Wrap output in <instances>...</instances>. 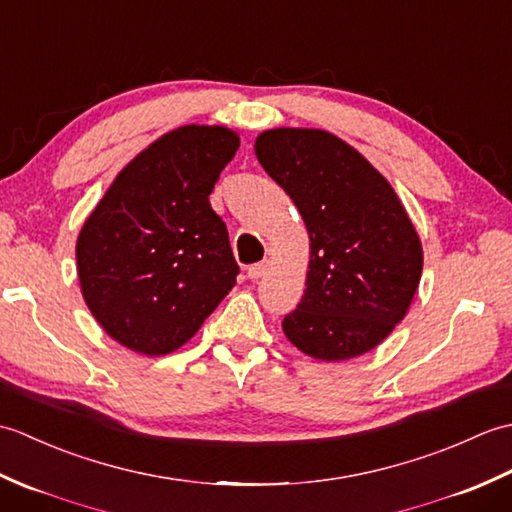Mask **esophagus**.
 <instances>
[{
    "mask_svg": "<svg viewBox=\"0 0 512 512\" xmlns=\"http://www.w3.org/2000/svg\"><path fill=\"white\" fill-rule=\"evenodd\" d=\"M268 262H259V264H253L248 268V277L250 279H259V277H264L266 273H268Z\"/></svg>",
    "mask_w": 512,
    "mask_h": 512,
    "instance_id": "obj_1",
    "label": "esophagus"
}]
</instances>
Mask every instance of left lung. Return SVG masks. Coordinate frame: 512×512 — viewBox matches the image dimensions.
<instances>
[{"label":"left lung","mask_w":512,"mask_h":512,"mask_svg":"<svg viewBox=\"0 0 512 512\" xmlns=\"http://www.w3.org/2000/svg\"><path fill=\"white\" fill-rule=\"evenodd\" d=\"M255 154L310 237L306 290L281 323L288 341L328 363L374 350L405 319L422 275L420 237L396 191L323 129H268Z\"/></svg>","instance_id":"left-lung-1"}]
</instances>
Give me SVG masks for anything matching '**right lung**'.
Wrapping results in <instances>:
<instances>
[{"label":"right lung","mask_w":512,"mask_h":512,"mask_svg":"<svg viewBox=\"0 0 512 512\" xmlns=\"http://www.w3.org/2000/svg\"><path fill=\"white\" fill-rule=\"evenodd\" d=\"M239 136L184 125L118 173L76 239V270L94 319L145 356L176 352L235 286L239 266L209 195Z\"/></svg>","instance_id":"add662e5"}]
</instances>
